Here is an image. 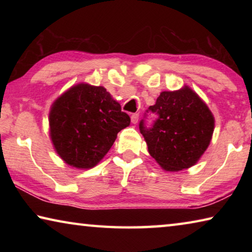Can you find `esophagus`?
<instances>
[{
    "mask_svg": "<svg viewBox=\"0 0 252 252\" xmlns=\"http://www.w3.org/2000/svg\"><path fill=\"white\" fill-rule=\"evenodd\" d=\"M138 120H139V114L138 113L132 114V116H131V122L134 123V125H135V123H138Z\"/></svg>",
    "mask_w": 252,
    "mask_h": 252,
    "instance_id": "esophagus-1",
    "label": "esophagus"
}]
</instances>
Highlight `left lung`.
I'll use <instances>...</instances> for the list:
<instances>
[{"label": "left lung", "instance_id": "8db88e82", "mask_svg": "<svg viewBox=\"0 0 252 252\" xmlns=\"http://www.w3.org/2000/svg\"><path fill=\"white\" fill-rule=\"evenodd\" d=\"M156 120L146 126L147 113ZM152 158L167 171H179L197 163L211 141L215 119L207 104L191 89L164 91L149 106L139 123Z\"/></svg>", "mask_w": 252, "mask_h": 252}]
</instances>
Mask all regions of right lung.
I'll return each mask as SVG.
<instances>
[{
  "label": "right lung",
  "mask_w": 252,
  "mask_h": 252,
  "mask_svg": "<svg viewBox=\"0 0 252 252\" xmlns=\"http://www.w3.org/2000/svg\"><path fill=\"white\" fill-rule=\"evenodd\" d=\"M50 135L58 155L67 164L90 169L112 147L130 117L103 87L81 83L54 102Z\"/></svg>",
  "instance_id": "obj_1"
}]
</instances>
